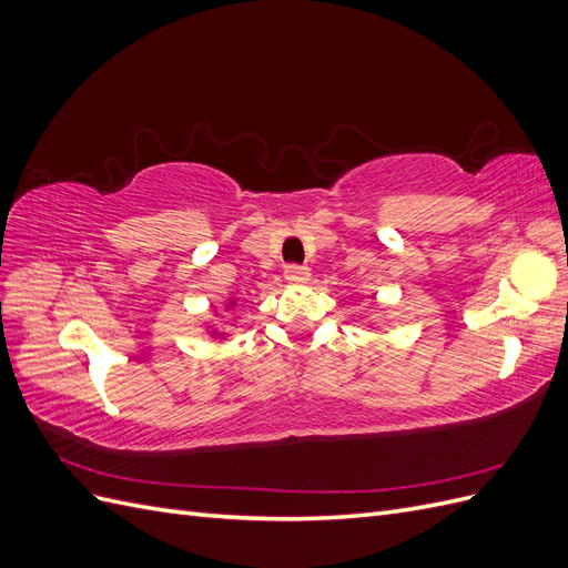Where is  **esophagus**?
Here are the masks:
<instances>
[{
  "label": "esophagus",
  "mask_w": 568,
  "mask_h": 568,
  "mask_svg": "<svg viewBox=\"0 0 568 568\" xmlns=\"http://www.w3.org/2000/svg\"><path fill=\"white\" fill-rule=\"evenodd\" d=\"M284 277L288 282H294V284H303V282L311 280V270H307L305 265H286Z\"/></svg>",
  "instance_id": "obj_1"
}]
</instances>
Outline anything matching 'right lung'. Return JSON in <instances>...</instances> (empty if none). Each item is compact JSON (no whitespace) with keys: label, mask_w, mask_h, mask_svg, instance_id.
I'll use <instances>...</instances> for the list:
<instances>
[{"label":"right lung","mask_w":568,"mask_h":568,"mask_svg":"<svg viewBox=\"0 0 568 568\" xmlns=\"http://www.w3.org/2000/svg\"><path fill=\"white\" fill-rule=\"evenodd\" d=\"M232 305H234V301H230V307H232ZM213 334H215V332H213Z\"/></svg>","instance_id":"add662e5"}]
</instances>
